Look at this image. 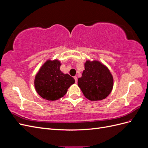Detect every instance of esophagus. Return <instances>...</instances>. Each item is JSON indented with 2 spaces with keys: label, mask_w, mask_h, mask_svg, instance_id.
Returning <instances> with one entry per match:
<instances>
[{
  "label": "esophagus",
  "mask_w": 148,
  "mask_h": 148,
  "mask_svg": "<svg viewBox=\"0 0 148 148\" xmlns=\"http://www.w3.org/2000/svg\"><path fill=\"white\" fill-rule=\"evenodd\" d=\"M74 79H75V83H77V82H78L77 77H74Z\"/></svg>",
  "instance_id": "esophagus-1"
}]
</instances>
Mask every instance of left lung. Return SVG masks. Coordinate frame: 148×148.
<instances>
[{"mask_svg": "<svg viewBox=\"0 0 148 148\" xmlns=\"http://www.w3.org/2000/svg\"><path fill=\"white\" fill-rule=\"evenodd\" d=\"M78 85L90 101L104 99L112 90L114 79L107 67L98 60H86Z\"/></svg>", "mask_w": 148, "mask_h": 148, "instance_id": "8db88e82", "label": "left lung"}]
</instances>
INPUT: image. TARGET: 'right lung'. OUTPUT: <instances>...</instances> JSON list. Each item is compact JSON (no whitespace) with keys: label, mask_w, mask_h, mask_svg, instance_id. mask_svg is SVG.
<instances>
[{"label":"right lung","mask_w":148,"mask_h":148,"mask_svg":"<svg viewBox=\"0 0 148 148\" xmlns=\"http://www.w3.org/2000/svg\"><path fill=\"white\" fill-rule=\"evenodd\" d=\"M60 62L47 60L39 70L34 79V87L38 95L48 101H56L64 97L75 79L60 69Z\"/></svg>","instance_id":"1"}]
</instances>
